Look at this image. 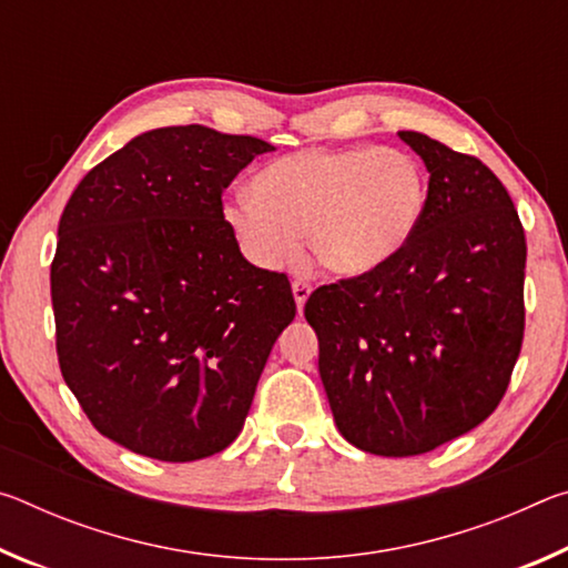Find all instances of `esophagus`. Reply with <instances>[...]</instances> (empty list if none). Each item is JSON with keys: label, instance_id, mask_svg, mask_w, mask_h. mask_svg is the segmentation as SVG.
<instances>
[{"label": "esophagus", "instance_id": "esophagus-1", "mask_svg": "<svg viewBox=\"0 0 568 568\" xmlns=\"http://www.w3.org/2000/svg\"><path fill=\"white\" fill-rule=\"evenodd\" d=\"M311 283H305V281H293V297H295V305H297V313L303 311V305H305V301H307V295H311Z\"/></svg>", "mask_w": 568, "mask_h": 568}]
</instances>
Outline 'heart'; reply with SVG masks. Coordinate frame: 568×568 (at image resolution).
I'll return each mask as SVG.
<instances>
[{
	"mask_svg": "<svg viewBox=\"0 0 568 568\" xmlns=\"http://www.w3.org/2000/svg\"><path fill=\"white\" fill-rule=\"evenodd\" d=\"M426 207V175L403 150L307 148L273 160L253 190L230 192L223 220L247 261L301 255L303 235L323 271L358 277L393 261Z\"/></svg>",
	"mask_w": 568,
	"mask_h": 568,
	"instance_id": "heart-1",
	"label": "heart"
}]
</instances>
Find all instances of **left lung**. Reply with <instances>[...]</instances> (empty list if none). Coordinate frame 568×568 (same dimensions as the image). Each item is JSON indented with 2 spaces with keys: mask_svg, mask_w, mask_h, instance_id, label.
Instances as JSON below:
<instances>
[{
  "mask_svg": "<svg viewBox=\"0 0 568 568\" xmlns=\"http://www.w3.org/2000/svg\"><path fill=\"white\" fill-rule=\"evenodd\" d=\"M428 170L400 253L305 303L341 436L365 454H428L501 403L524 341L526 237L491 170L420 132H398Z\"/></svg>",
  "mask_w": 568,
  "mask_h": 568,
  "instance_id": "obj_1",
  "label": "left lung"
}]
</instances>
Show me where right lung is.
<instances>
[{
  "label": "right lung",
  "mask_w": 568,
  "mask_h": 568,
  "mask_svg": "<svg viewBox=\"0 0 568 568\" xmlns=\"http://www.w3.org/2000/svg\"><path fill=\"white\" fill-rule=\"evenodd\" d=\"M271 142L203 124L132 138L72 192L52 307L64 383L132 454L187 464L243 430L291 283L247 263L223 190Z\"/></svg>",
  "instance_id": "add662e5"
}]
</instances>
